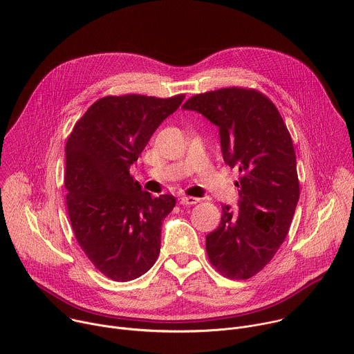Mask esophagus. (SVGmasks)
Here are the masks:
<instances>
[{
  "label": "esophagus",
  "instance_id": "34e87169",
  "mask_svg": "<svg viewBox=\"0 0 354 354\" xmlns=\"http://www.w3.org/2000/svg\"><path fill=\"white\" fill-rule=\"evenodd\" d=\"M178 201H179V205H183V206H192V205L198 203L200 198H197V197H192V196H179V197H178Z\"/></svg>",
  "mask_w": 354,
  "mask_h": 354
}]
</instances>
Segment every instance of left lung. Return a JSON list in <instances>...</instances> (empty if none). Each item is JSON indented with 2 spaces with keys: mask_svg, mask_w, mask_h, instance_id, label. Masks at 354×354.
Returning a JSON list of instances; mask_svg holds the SVG:
<instances>
[{
  "mask_svg": "<svg viewBox=\"0 0 354 354\" xmlns=\"http://www.w3.org/2000/svg\"><path fill=\"white\" fill-rule=\"evenodd\" d=\"M218 127L224 162L241 172L238 212L223 205L220 225L206 236L212 265L225 277L259 273L283 243L299 197L295 151L272 100L255 89L223 88L182 106Z\"/></svg>",
  "mask_w": 354,
  "mask_h": 354,
  "instance_id": "8db88e82",
  "label": "left lung"
}]
</instances>
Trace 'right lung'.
Returning <instances> with one entry per match:
<instances>
[{
  "mask_svg": "<svg viewBox=\"0 0 354 354\" xmlns=\"http://www.w3.org/2000/svg\"><path fill=\"white\" fill-rule=\"evenodd\" d=\"M183 99L105 96L67 140L64 185L73 231L93 266L115 281L140 277L160 255L162 221L176 200L151 197L129 169Z\"/></svg>",
  "mask_w": 354,
  "mask_h": 354,
  "instance_id": "obj_1",
  "label": "right lung"
}]
</instances>
